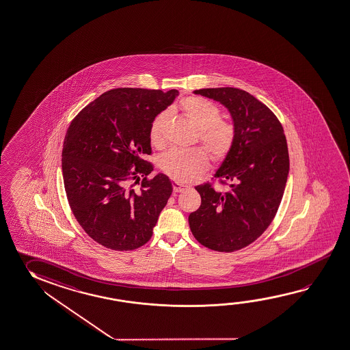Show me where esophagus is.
I'll list each match as a JSON object with an SVG mask.
<instances>
[{"label": "esophagus", "instance_id": "obj_1", "mask_svg": "<svg viewBox=\"0 0 350 350\" xmlns=\"http://www.w3.org/2000/svg\"><path fill=\"white\" fill-rule=\"evenodd\" d=\"M172 187H174V192L175 193H180V192H183V189H186V186H183V185L176 183V181L172 183Z\"/></svg>", "mask_w": 350, "mask_h": 350}]
</instances>
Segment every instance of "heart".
Instances as JSON below:
<instances>
[{
	"label": "heart",
	"instance_id": "heart-1",
	"mask_svg": "<svg viewBox=\"0 0 350 350\" xmlns=\"http://www.w3.org/2000/svg\"><path fill=\"white\" fill-rule=\"evenodd\" d=\"M180 111L198 130V141L213 159L219 161L228 154L234 141V126L221 119L220 108L211 100L198 96L183 98L178 103ZM169 113L159 111L150 125V144L157 148L165 146ZM209 165V158L200 148L170 150L161 157L159 167L170 178L189 183L200 178Z\"/></svg>",
	"mask_w": 350,
	"mask_h": 350
}]
</instances>
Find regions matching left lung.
Wrapping results in <instances>:
<instances>
[{
  "label": "left lung",
  "mask_w": 350,
  "mask_h": 350,
  "mask_svg": "<svg viewBox=\"0 0 350 350\" xmlns=\"http://www.w3.org/2000/svg\"><path fill=\"white\" fill-rule=\"evenodd\" d=\"M217 100L234 122V141L211 183L196 186L202 198L189 217L194 239L209 250L231 253L253 243L271 224L282 200L289 172L282 125L269 107L236 88L196 90Z\"/></svg>",
  "instance_id": "left-lung-1"
}]
</instances>
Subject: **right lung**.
Listing matches in <instances>:
<instances>
[{"mask_svg":"<svg viewBox=\"0 0 350 350\" xmlns=\"http://www.w3.org/2000/svg\"><path fill=\"white\" fill-rule=\"evenodd\" d=\"M176 90L119 88L79 111L63 144L62 172L72 214L91 239L113 250L147 243L172 196L167 175L150 178V125ZM140 185V189L135 187Z\"/></svg>","mask_w":350,"mask_h":350,"instance_id":"obj_1","label":"right lung"}]
</instances>
